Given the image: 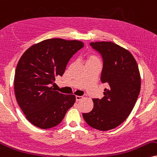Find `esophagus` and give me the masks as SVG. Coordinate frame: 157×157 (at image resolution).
<instances>
[{"instance_id": "34e87169", "label": "esophagus", "mask_w": 157, "mask_h": 157, "mask_svg": "<svg viewBox=\"0 0 157 157\" xmlns=\"http://www.w3.org/2000/svg\"><path fill=\"white\" fill-rule=\"evenodd\" d=\"M75 99H76L77 101H79V100H81L83 99V96L76 95V96H75Z\"/></svg>"}]
</instances>
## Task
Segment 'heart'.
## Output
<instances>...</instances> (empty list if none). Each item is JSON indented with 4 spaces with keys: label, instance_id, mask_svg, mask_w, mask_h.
<instances>
[{
    "label": "heart",
    "instance_id": "1",
    "mask_svg": "<svg viewBox=\"0 0 157 157\" xmlns=\"http://www.w3.org/2000/svg\"><path fill=\"white\" fill-rule=\"evenodd\" d=\"M91 60H93V59H91Z\"/></svg>",
    "mask_w": 157,
    "mask_h": 157
}]
</instances>
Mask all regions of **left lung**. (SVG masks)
Returning a JSON list of instances; mask_svg holds the SVG:
<instances>
[{
	"label": "left lung",
	"instance_id": "left-lung-1",
	"mask_svg": "<svg viewBox=\"0 0 157 157\" xmlns=\"http://www.w3.org/2000/svg\"><path fill=\"white\" fill-rule=\"evenodd\" d=\"M90 45L101 55L100 80L108 87L102 99H92L93 109L82 116L90 127L107 131L124 122L132 111L140 91V72L132 54L117 44L101 41Z\"/></svg>",
	"mask_w": 157,
	"mask_h": 157
}]
</instances>
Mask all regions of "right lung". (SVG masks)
Segmentation results:
<instances>
[{
    "mask_svg": "<svg viewBox=\"0 0 157 157\" xmlns=\"http://www.w3.org/2000/svg\"><path fill=\"white\" fill-rule=\"evenodd\" d=\"M84 47L79 40L51 38L27 49L18 62L14 76L17 101L27 119L49 129L63 121L75 101L73 94L55 91L56 76H63L67 64Z\"/></svg>",
    "mask_w": 157,
    "mask_h": 157,
    "instance_id": "add662e5",
    "label": "right lung"
}]
</instances>
